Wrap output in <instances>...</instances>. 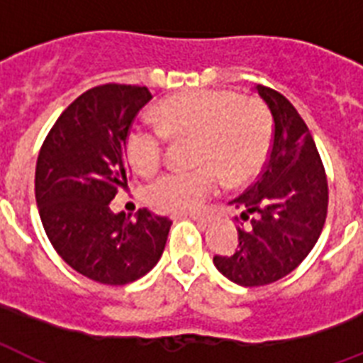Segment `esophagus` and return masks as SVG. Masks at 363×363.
Masks as SVG:
<instances>
[{
	"mask_svg": "<svg viewBox=\"0 0 363 363\" xmlns=\"http://www.w3.org/2000/svg\"><path fill=\"white\" fill-rule=\"evenodd\" d=\"M190 218H192V220H196V222H207V216L205 215H201V213H190Z\"/></svg>",
	"mask_w": 363,
	"mask_h": 363,
	"instance_id": "34e87169",
	"label": "esophagus"
}]
</instances>
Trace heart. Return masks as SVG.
<instances>
[{
	"mask_svg": "<svg viewBox=\"0 0 363 363\" xmlns=\"http://www.w3.org/2000/svg\"><path fill=\"white\" fill-rule=\"evenodd\" d=\"M156 124L131 125L125 154L131 167L150 175L165 152V139L196 137L194 171H169L147 186L148 205L164 213H186L228 182H242L264 165L271 145V118L258 99L232 90H194L164 99L154 111Z\"/></svg>",
	"mask_w": 363,
	"mask_h": 363,
	"instance_id": "obj_1",
	"label": "heart"
}]
</instances>
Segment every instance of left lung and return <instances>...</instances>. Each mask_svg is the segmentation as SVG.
Listing matches in <instances>:
<instances>
[{"label": "left lung", "instance_id": "obj_1", "mask_svg": "<svg viewBox=\"0 0 363 363\" xmlns=\"http://www.w3.org/2000/svg\"><path fill=\"white\" fill-rule=\"evenodd\" d=\"M254 90L273 116V141L259 179L230 203L241 211L238 250L215 256L216 269L241 286H264L298 267L320 238L328 179L309 128L282 94Z\"/></svg>", "mask_w": 363, "mask_h": 363}]
</instances>
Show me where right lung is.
Masks as SVG:
<instances>
[{
  "instance_id": "1",
  "label": "right lung",
  "mask_w": 363,
  "mask_h": 363,
  "mask_svg": "<svg viewBox=\"0 0 363 363\" xmlns=\"http://www.w3.org/2000/svg\"><path fill=\"white\" fill-rule=\"evenodd\" d=\"M150 99L147 86L90 88L54 122L37 156L35 199L48 241L65 264L101 284L147 275L169 233L167 216L141 209L130 220L109 209L131 175L125 137Z\"/></svg>"
}]
</instances>
